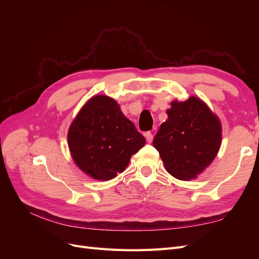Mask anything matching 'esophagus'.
Returning a JSON list of instances; mask_svg holds the SVG:
<instances>
[{
  "label": "esophagus",
  "mask_w": 259,
  "mask_h": 259,
  "mask_svg": "<svg viewBox=\"0 0 259 259\" xmlns=\"http://www.w3.org/2000/svg\"><path fill=\"white\" fill-rule=\"evenodd\" d=\"M146 139H147V142L149 143V144H151L152 143V140H153V135L151 134L150 132H148V133H146Z\"/></svg>",
  "instance_id": "obj_1"
}]
</instances>
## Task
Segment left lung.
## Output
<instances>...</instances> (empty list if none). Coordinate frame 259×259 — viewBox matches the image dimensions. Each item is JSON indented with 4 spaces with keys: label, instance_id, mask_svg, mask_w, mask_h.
Segmentation results:
<instances>
[{
    "label": "left lung",
    "instance_id": "left-lung-1",
    "mask_svg": "<svg viewBox=\"0 0 259 259\" xmlns=\"http://www.w3.org/2000/svg\"><path fill=\"white\" fill-rule=\"evenodd\" d=\"M166 113L167 120L161 124L153 146L171 176L179 180L197 178L221 148V120L195 96L171 101Z\"/></svg>",
    "mask_w": 259,
    "mask_h": 259
}]
</instances>
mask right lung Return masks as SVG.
Returning a JSON list of instances; mask_svg holds the SVG:
<instances>
[{
  "label": "right lung",
  "instance_id": "add662e5",
  "mask_svg": "<svg viewBox=\"0 0 259 259\" xmlns=\"http://www.w3.org/2000/svg\"><path fill=\"white\" fill-rule=\"evenodd\" d=\"M145 137L121 111L116 101L96 95L86 101L68 131V147L74 163L96 180H110L127 167Z\"/></svg>",
  "mask_w": 259,
  "mask_h": 259
}]
</instances>
